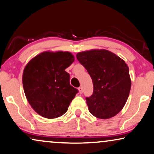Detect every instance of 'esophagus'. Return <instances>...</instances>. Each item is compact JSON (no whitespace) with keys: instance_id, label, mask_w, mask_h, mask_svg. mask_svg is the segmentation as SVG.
<instances>
[{"instance_id":"esophagus-1","label":"esophagus","mask_w":154,"mask_h":154,"mask_svg":"<svg viewBox=\"0 0 154 154\" xmlns=\"http://www.w3.org/2000/svg\"><path fill=\"white\" fill-rule=\"evenodd\" d=\"M79 94H81L83 93V88H82V86H80L79 88Z\"/></svg>"}]
</instances>
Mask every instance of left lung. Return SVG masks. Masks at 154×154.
Masks as SVG:
<instances>
[{
	"instance_id": "obj_1",
	"label": "left lung",
	"mask_w": 154,
	"mask_h": 154,
	"mask_svg": "<svg viewBox=\"0 0 154 154\" xmlns=\"http://www.w3.org/2000/svg\"><path fill=\"white\" fill-rule=\"evenodd\" d=\"M91 77L94 93L86 98L90 113L100 119L115 116L126 104L131 86L129 68L124 60L105 49L76 54Z\"/></svg>"
}]
</instances>
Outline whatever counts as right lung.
Listing matches in <instances>:
<instances>
[{"mask_svg":"<svg viewBox=\"0 0 154 154\" xmlns=\"http://www.w3.org/2000/svg\"><path fill=\"white\" fill-rule=\"evenodd\" d=\"M68 51H45L30 60L23 73V86L28 103L46 119L63 115L78 93L70 85L66 68L74 61Z\"/></svg>","mask_w":154,"mask_h":154,"instance_id":"obj_1","label":"right lung"}]
</instances>
